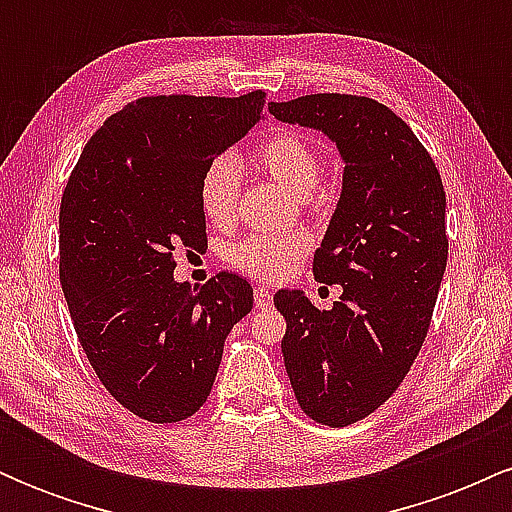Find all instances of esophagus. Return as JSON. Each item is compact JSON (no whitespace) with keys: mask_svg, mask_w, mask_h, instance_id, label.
Wrapping results in <instances>:
<instances>
[{"mask_svg":"<svg viewBox=\"0 0 512 512\" xmlns=\"http://www.w3.org/2000/svg\"><path fill=\"white\" fill-rule=\"evenodd\" d=\"M272 305V291L267 286H255V308H269Z\"/></svg>","mask_w":512,"mask_h":512,"instance_id":"34e87169","label":"esophagus"}]
</instances>
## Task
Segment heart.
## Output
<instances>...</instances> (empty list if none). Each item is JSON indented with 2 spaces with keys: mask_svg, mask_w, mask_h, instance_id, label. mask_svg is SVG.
Masks as SVG:
<instances>
[{
  "mask_svg": "<svg viewBox=\"0 0 512 512\" xmlns=\"http://www.w3.org/2000/svg\"><path fill=\"white\" fill-rule=\"evenodd\" d=\"M252 166L279 182L296 197H310L322 178V158L313 142L296 132H279L252 151ZM240 168L233 158L221 156L209 163L199 180V204L214 226L226 228L236 219ZM310 248L301 231L250 236L228 248V262L252 279L279 281L289 274Z\"/></svg>",
  "mask_w": 512,
  "mask_h": 512,
  "instance_id": "1",
  "label": "heart"
}]
</instances>
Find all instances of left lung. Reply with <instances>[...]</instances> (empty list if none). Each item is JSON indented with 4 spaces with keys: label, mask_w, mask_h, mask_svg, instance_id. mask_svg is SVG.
<instances>
[{
    "label": "left lung",
    "mask_w": 512,
    "mask_h": 512,
    "mask_svg": "<svg viewBox=\"0 0 512 512\" xmlns=\"http://www.w3.org/2000/svg\"><path fill=\"white\" fill-rule=\"evenodd\" d=\"M269 113L325 134L344 163L313 260L315 279L342 286V298L317 310L303 291L281 289L274 305L301 409L349 426L397 390L426 339L448 262L443 182L407 122L373 98L315 93Z\"/></svg>",
    "instance_id": "1"
}]
</instances>
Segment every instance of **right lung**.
<instances>
[{"label": "right lung", "instance_id": "right-lung-1", "mask_svg": "<svg viewBox=\"0 0 512 512\" xmlns=\"http://www.w3.org/2000/svg\"><path fill=\"white\" fill-rule=\"evenodd\" d=\"M264 93L154 96L86 144L60 207V281L105 390L154 424L207 402L223 342L252 310L243 276L175 281V250L207 243L199 180L262 120Z\"/></svg>", "mask_w": 512, "mask_h": 512}]
</instances>
